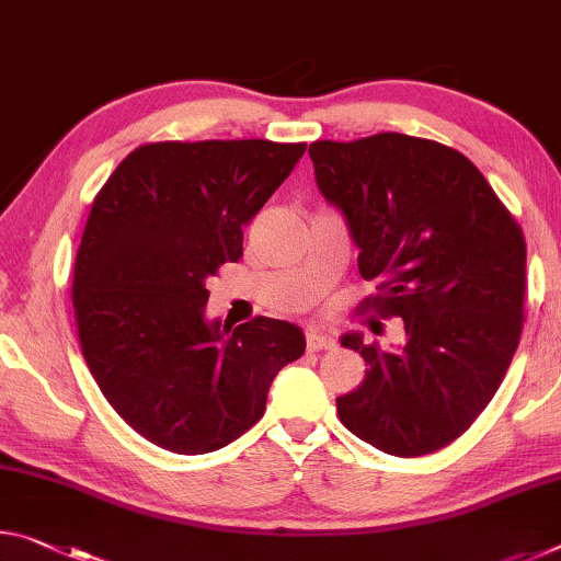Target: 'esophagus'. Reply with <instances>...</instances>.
<instances>
[{"mask_svg": "<svg viewBox=\"0 0 561 561\" xmlns=\"http://www.w3.org/2000/svg\"><path fill=\"white\" fill-rule=\"evenodd\" d=\"M307 350L309 352H322V350H334V340L319 329H307Z\"/></svg>", "mask_w": 561, "mask_h": 561, "instance_id": "1", "label": "esophagus"}]
</instances>
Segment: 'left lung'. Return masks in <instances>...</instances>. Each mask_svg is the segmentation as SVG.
Wrapping results in <instances>:
<instances>
[{
  "label": "left lung",
  "instance_id": "obj_1",
  "mask_svg": "<svg viewBox=\"0 0 561 561\" xmlns=\"http://www.w3.org/2000/svg\"><path fill=\"white\" fill-rule=\"evenodd\" d=\"M317 186L342 209L359 274L379 295L359 305L402 317L407 344L362 334L367 375L336 399L342 424L387 455H432L461 437L500 389L517 352L527 291L522 227L484 174L439 141L381 131L309 145Z\"/></svg>",
  "mask_w": 561,
  "mask_h": 561
}]
</instances>
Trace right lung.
<instances>
[{
  "label": "right lung",
  "instance_id": "1",
  "mask_svg": "<svg viewBox=\"0 0 561 561\" xmlns=\"http://www.w3.org/2000/svg\"><path fill=\"white\" fill-rule=\"evenodd\" d=\"M307 145L152 141L122 159L89 209L72 305L89 371L131 430L174 455H207L262 420L301 329L204 319V282L242 256L244 225Z\"/></svg>",
  "mask_w": 561,
  "mask_h": 561
}]
</instances>
